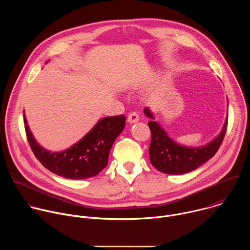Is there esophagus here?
<instances>
[{"instance_id": "34e87169", "label": "esophagus", "mask_w": 250, "mask_h": 250, "mask_svg": "<svg viewBox=\"0 0 250 250\" xmlns=\"http://www.w3.org/2000/svg\"><path fill=\"white\" fill-rule=\"evenodd\" d=\"M139 121V116L136 112H131L128 116H127V122L129 124H134L137 123Z\"/></svg>"}]
</instances>
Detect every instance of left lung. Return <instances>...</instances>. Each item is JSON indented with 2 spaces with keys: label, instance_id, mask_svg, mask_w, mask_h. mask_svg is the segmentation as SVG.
Masks as SVG:
<instances>
[{
  "label": "left lung",
  "instance_id": "obj_1",
  "mask_svg": "<svg viewBox=\"0 0 250 250\" xmlns=\"http://www.w3.org/2000/svg\"><path fill=\"white\" fill-rule=\"evenodd\" d=\"M145 114L151 119L148 122L151 131L150 162L160 172L171 175L191 172L211 158L220 148L228 126L227 118L222 131L215 139L200 147H189L177 144L169 137L167 132L154 121V116L148 108L145 109Z\"/></svg>",
  "mask_w": 250,
  "mask_h": 250
}]
</instances>
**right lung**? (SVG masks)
<instances>
[{"mask_svg": "<svg viewBox=\"0 0 250 250\" xmlns=\"http://www.w3.org/2000/svg\"><path fill=\"white\" fill-rule=\"evenodd\" d=\"M23 123L30 148L46 169L66 179L82 180L98 175L108 164L113 144L125 128V117L100 120L82 139L60 152H51L38 144L29 129L24 111Z\"/></svg>", "mask_w": 250, "mask_h": 250, "instance_id": "obj_1", "label": "right lung"}]
</instances>
